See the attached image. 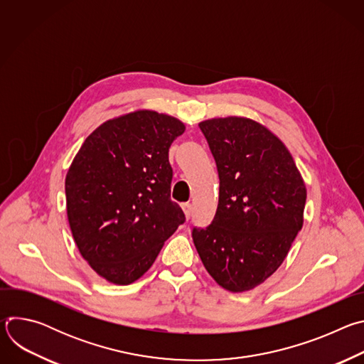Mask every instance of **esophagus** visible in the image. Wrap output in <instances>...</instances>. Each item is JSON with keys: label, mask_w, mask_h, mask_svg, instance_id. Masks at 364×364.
I'll return each instance as SVG.
<instances>
[{"label": "esophagus", "mask_w": 364, "mask_h": 364, "mask_svg": "<svg viewBox=\"0 0 364 364\" xmlns=\"http://www.w3.org/2000/svg\"><path fill=\"white\" fill-rule=\"evenodd\" d=\"M183 210H184V215H186V218L187 219H190L191 218V215H193V205L190 204V203H183Z\"/></svg>", "instance_id": "34e87169"}]
</instances>
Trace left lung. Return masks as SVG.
<instances>
[{"instance_id": "left-lung-1", "label": "left lung", "mask_w": 364, "mask_h": 364, "mask_svg": "<svg viewBox=\"0 0 364 364\" xmlns=\"http://www.w3.org/2000/svg\"><path fill=\"white\" fill-rule=\"evenodd\" d=\"M219 173V204L205 229L193 228L204 268L243 292L284 262L302 228L306 190L292 155L264 125L228 117L198 124Z\"/></svg>"}]
</instances>
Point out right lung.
Masks as SVG:
<instances>
[{
  "instance_id": "1",
  "label": "right lung",
  "mask_w": 364,
  "mask_h": 364,
  "mask_svg": "<svg viewBox=\"0 0 364 364\" xmlns=\"http://www.w3.org/2000/svg\"><path fill=\"white\" fill-rule=\"evenodd\" d=\"M186 127L135 111L107 121L83 142L68 171V219L90 268L117 285L141 278L186 222L170 198L168 149Z\"/></svg>"
}]
</instances>
